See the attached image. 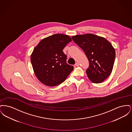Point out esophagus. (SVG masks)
Wrapping results in <instances>:
<instances>
[{"mask_svg": "<svg viewBox=\"0 0 132 132\" xmlns=\"http://www.w3.org/2000/svg\"><path fill=\"white\" fill-rule=\"evenodd\" d=\"M75 65L76 66H79L80 65V64H79V63H76L75 64Z\"/></svg>", "mask_w": 132, "mask_h": 132, "instance_id": "1", "label": "esophagus"}]
</instances>
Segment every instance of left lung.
Segmentation results:
<instances>
[{
  "label": "left lung",
  "instance_id": "8db88e82",
  "mask_svg": "<svg viewBox=\"0 0 132 132\" xmlns=\"http://www.w3.org/2000/svg\"><path fill=\"white\" fill-rule=\"evenodd\" d=\"M73 41L84 51L89 61L86 70L88 79L98 84L103 82L110 76L115 58V50L106 38L92 34L76 35Z\"/></svg>",
  "mask_w": 132,
  "mask_h": 132
}]
</instances>
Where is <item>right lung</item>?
<instances>
[{
	"mask_svg": "<svg viewBox=\"0 0 132 132\" xmlns=\"http://www.w3.org/2000/svg\"><path fill=\"white\" fill-rule=\"evenodd\" d=\"M72 41L69 36L57 34L43 39L33 50L31 61L34 73L45 85L54 87L64 82L74 67L66 63L63 48Z\"/></svg>",
	"mask_w": 132,
	"mask_h": 132,
	"instance_id": "add662e5",
	"label": "right lung"
}]
</instances>
